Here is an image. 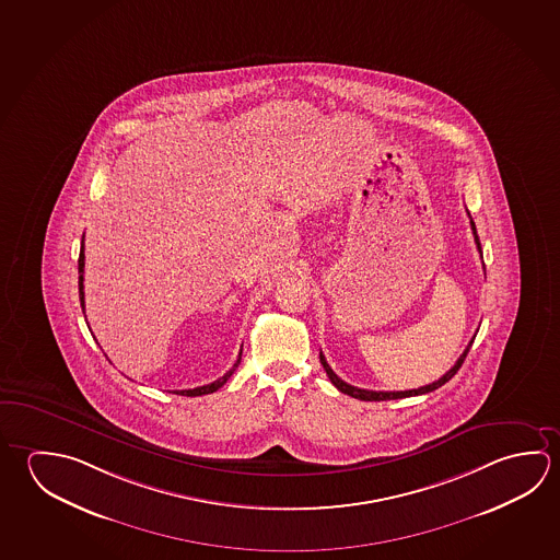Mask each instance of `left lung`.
Returning a JSON list of instances; mask_svg holds the SVG:
<instances>
[{
  "mask_svg": "<svg viewBox=\"0 0 560 560\" xmlns=\"http://www.w3.org/2000/svg\"><path fill=\"white\" fill-rule=\"evenodd\" d=\"M470 224L471 232H474V240H476V246H478V252L481 254L480 237H478V232H476V224H474L471 220ZM471 342H474V340H471ZM471 342L468 343V348L462 352L458 362L454 363L451 370L442 375L441 380L429 383V385H424V387H419V389H409V392H370V389H360V387H353L350 383L342 382V380L332 372V368L326 362L323 352H320V363H323L324 372L328 375V380L334 383V387H336L338 392L346 393V395H350V397H355V399H360V401H389V399H402V397H415V395H422V393H431L442 387L444 383L451 382L452 377L456 375V372L460 370L462 363L466 360V355L470 352Z\"/></svg>",
  "mask_w": 560,
  "mask_h": 560,
  "instance_id": "obj_1",
  "label": "left lung"
}]
</instances>
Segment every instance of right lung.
<instances>
[{"label":"right lung","mask_w":560,"mask_h":560,"mask_svg":"<svg viewBox=\"0 0 560 560\" xmlns=\"http://www.w3.org/2000/svg\"><path fill=\"white\" fill-rule=\"evenodd\" d=\"M79 294H80V306H82V313H84V236H82V244H80V256H79ZM242 360V352L237 355L236 363L232 365L230 372L224 373L222 377H218L217 382L208 383L202 387H195V389H183L180 395H187V397H198V395H208V393H214L224 385V383L232 377V373L236 372L237 365Z\"/></svg>","instance_id":"add662e5"}]
</instances>
